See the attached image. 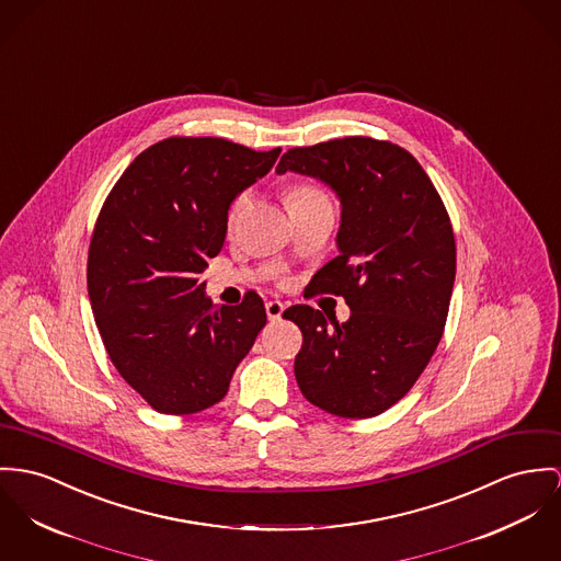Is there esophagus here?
Instances as JSON below:
<instances>
[{"mask_svg": "<svg viewBox=\"0 0 561 561\" xmlns=\"http://www.w3.org/2000/svg\"><path fill=\"white\" fill-rule=\"evenodd\" d=\"M284 302L279 301H268L266 302V316H268V320H279L282 318V313H284Z\"/></svg>", "mask_w": 561, "mask_h": 561, "instance_id": "esophagus-1", "label": "esophagus"}]
</instances>
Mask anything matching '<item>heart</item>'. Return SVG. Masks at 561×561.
<instances>
[{
    "label": "heart",
    "instance_id": "1",
    "mask_svg": "<svg viewBox=\"0 0 561 561\" xmlns=\"http://www.w3.org/2000/svg\"><path fill=\"white\" fill-rule=\"evenodd\" d=\"M320 203H329L327 194L318 187V185H311V183H293L288 185L286 190V205H288V211H299V209H307L311 205H320ZM245 205V196H239L232 207H230V221L237 217V214L243 209Z\"/></svg>",
    "mask_w": 561,
    "mask_h": 561
}]
</instances>
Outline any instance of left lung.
<instances>
[{"label":"left lung","mask_w":561,"mask_h":561,"mask_svg":"<svg viewBox=\"0 0 561 561\" xmlns=\"http://www.w3.org/2000/svg\"><path fill=\"white\" fill-rule=\"evenodd\" d=\"M288 171L322 181L340 198V256L309 288L350 307L345 322L309 305L284 311L302 333L297 382L329 414L378 416L414 387L442 340L457 268L450 219L423 167L387 140L347 136L297 147L275 169Z\"/></svg>","instance_id":"1"}]
</instances>
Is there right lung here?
<instances>
[{
	"label": "right lung",
	"instance_id": "1",
	"mask_svg": "<svg viewBox=\"0 0 561 561\" xmlns=\"http://www.w3.org/2000/svg\"><path fill=\"white\" fill-rule=\"evenodd\" d=\"M224 138H167L111 190L89 245L87 293L104 347L153 410L196 414L228 392L266 324L264 302L214 305L201 275L232 201L279 156Z\"/></svg>",
	"mask_w": 561,
	"mask_h": 561
}]
</instances>
